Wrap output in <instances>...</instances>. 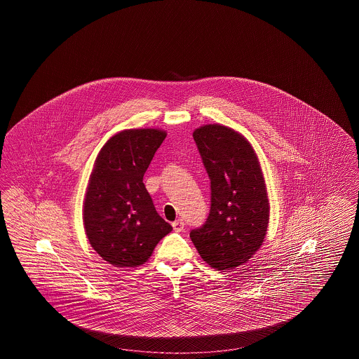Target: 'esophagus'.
Masks as SVG:
<instances>
[{"mask_svg": "<svg viewBox=\"0 0 359 359\" xmlns=\"http://www.w3.org/2000/svg\"><path fill=\"white\" fill-rule=\"evenodd\" d=\"M172 227H173L175 231L180 233V231H183V229H184V221H183V219H177V221H175V222L172 223Z\"/></svg>", "mask_w": 359, "mask_h": 359, "instance_id": "obj_1", "label": "esophagus"}]
</instances>
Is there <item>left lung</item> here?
Returning <instances> with one entry per match:
<instances>
[{
  "instance_id": "8db88e82",
  "label": "left lung",
  "mask_w": 359,
  "mask_h": 359,
  "mask_svg": "<svg viewBox=\"0 0 359 359\" xmlns=\"http://www.w3.org/2000/svg\"><path fill=\"white\" fill-rule=\"evenodd\" d=\"M192 136L211 182V207L189 237L210 266L229 271L255 256L266 236V184L253 147L234 129L212 123Z\"/></svg>"
}]
</instances>
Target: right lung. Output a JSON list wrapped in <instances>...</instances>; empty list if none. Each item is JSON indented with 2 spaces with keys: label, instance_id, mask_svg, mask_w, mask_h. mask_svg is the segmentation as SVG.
<instances>
[{
  "label": "right lung",
  "instance_id": "obj_1",
  "mask_svg": "<svg viewBox=\"0 0 359 359\" xmlns=\"http://www.w3.org/2000/svg\"><path fill=\"white\" fill-rule=\"evenodd\" d=\"M167 133L126 129L110 137L97 156L83 205V224L91 248L117 268L149 259L172 226L156 211L142 183Z\"/></svg>",
  "mask_w": 359,
  "mask_h": 359
}]
</instances>
